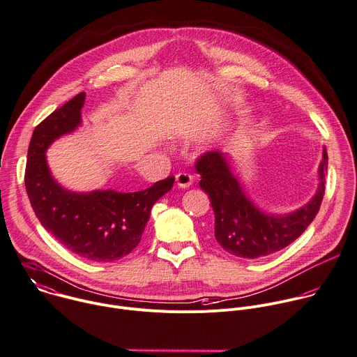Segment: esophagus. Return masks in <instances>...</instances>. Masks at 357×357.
Masks as SVG:
<instances>
[{"label": "esophagus", "instance_id": "esophagus-1", "mask_svg": "<svg viewBox=\"0 0 357 357\" xmlns=\"http://www.w3.org/2000/svg\"><path fill=\"white\" fill-rule=\"evenodd\" d=\"M175 181L179 188H189L193 183V175H190L188 172H179V174H176Z\"/></svg>", "mask_w": 357, "mask_h": 357}]
</instances>
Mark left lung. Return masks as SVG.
I'll list each match as a JSON object with an SVG mask.
<instances>
[{
  "label": "left lung",
  "mask_w": 357,
  "mask_h": 357,
  "mask_svg": "<svg viewBox=\"0 0 357 357\" xmlns=\"http://www.w3.org/2000/svg\"><path fill=\"white\" fill-rule=\"evenodd\" d=\"M195 167L202 178L199 186L208 195L214 211L215 241L234 257L257 259L286 248L311 224L325 195L328 154L324 150L315 196L287 215L265 214L259 210L245 196L224 154L207 151L197 157Z\"/></svg>",
  "instance_id": "8db88e82"
}]
</instances>
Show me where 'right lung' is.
Segmentation results:
<instances>
[{
    "mask_svg": "<svg viewBox=\"0 0 357 357\" xmlns=\"http://www.w3.org/2000/svg\"><path fill=\"white\" fill-rule=\"evenodd\" d=\"M84 100V92L75 95L35 128L28 150L25 188L40 224L61 245L84 259L112 262L139 245L151 207L171 190L175 176L130 193H75L57 185L49 172L45 151L81 123Z\"/></svg>",
    "mask_w": 357,
    "mask_h": 357,
    "instance_id": "add662e5",
    "label": "right lung"
}]
</instances>
